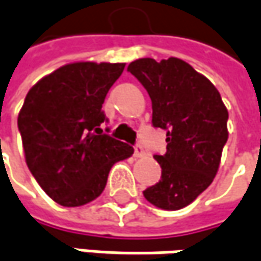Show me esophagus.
<instances>
[{"label":"esophagus","mask_w":261,"mask_h":261,"mask_svg":"<svg viewBox=\"0 0 261 261\" xmlns=\"http://www.w3.org/2000/svg\"><path fill=\"white\" fill-rule=\"evenodd\" d=\"M144 154H145V151L142 148V145L137 144V145L134 147V155H135V157H142Z\"/></svg>","instance_id":"esophagus-1"}]
</instances>
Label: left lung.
Listing matches in <instances>:
<instances>
[{
  "instance_id": "left-lung-1",
  "label": "left lung",
  "mask_w": 261,
  "mask_h": 261,
  "mask_svg": "<svg viewBox=\"0 0 261 261\" xmlns=\"http://www.w3.org/2000/svg\"><path fill=\"white\" fill-rule=\"evenodd\" d=\"M147 89L152 126L166 130V154L154 159L162 179L144 191L159 208L179 210L213 182L228 141V110L216 86L176 57L139 59L127 66Z\"/></svg>"
}]
</instances>
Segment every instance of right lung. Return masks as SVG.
I'll return each mask as SVG.
<instances>
[{
	"mask_svg": "<svg viewBox=\"0 0 261 261\" xmlns=\"http://www.w3.org/2000/svg\"><path fill=\"white\" fill-rule=\"evenodd\" d=\"M124 63L66 64L29 89L19 113L26 164L60 205L88 204L106 188L111 166L134 148L104 134L102 104Z\"/></svg>",
	"mask_w": 261,
	"mask_h": 261,
	"instance_id": "1",
	"label": "right lung"
}]
</instances>
